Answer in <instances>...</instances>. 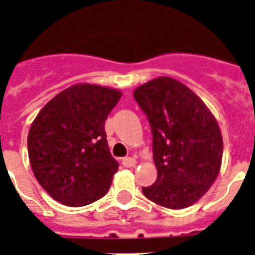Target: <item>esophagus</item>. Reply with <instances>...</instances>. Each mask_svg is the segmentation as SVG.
Masks as SVG:
<instances>
[{
  "mask_svg": "<svg viewBox=\"0 0 255 255\" xmlns=\"http://www.w3.org/2000/svg\"><path fill=\"white\" fill-rule=\"evenodd\" d=\"M136 160L133 159V157H125V159L122 160V165L126 167H133L136 166Z\"/></svg>",
  "mask_w": 255,
  "mask_h": 255,
  "instance_id": "obj_1",
  "label": "esophagus"
}]
</instances>
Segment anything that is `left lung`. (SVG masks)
I'll return each instance as SVG.
<instances>
[{"label":"left lung","mask_w":255,"mask_h":255,"mask_svg":"<svg viewBox=\"0 0 255 255\" xmlns=\"http://www.w3.org/2000/svg\"><path fill=\"white\" fill-rule=\"evenodd\" d=\"M152 133L157 179L142 192L171 210L189 207L219 175L222 136L206 104L182 82L159 77L133 93Z\"/></svg>","instance_id":"left-lung-1"}]
</instances>
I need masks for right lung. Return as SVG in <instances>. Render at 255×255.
I'll return each instance as SVG.
<instances>
[{
  "instance_id": "right-lung-1",
  "label": "right lung",
  "mask_w": 255,
  "mask_h": 255,
  "mask_svg": "<svg viewBox=\"0 0 255 255\" xmlns=\"http://www.w3.org/2000/svg\"><path fill=\"white\" fill-rule=\"evenodd\" d=\"M121 96L114 89L77 84L39 112L29 130L27 152L36 180L52 198L81 207L107 194L119 165L104 126Z\"/></svg>"
}]
</instances>
